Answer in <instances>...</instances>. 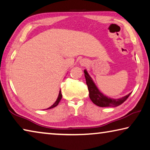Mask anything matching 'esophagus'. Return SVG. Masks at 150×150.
I'll use <instances>...</instances> for the list:
<instances>
[{
  "instance_id": "34e87169",
  "label": "esophagus",
  "mask_w": 150,
  "mask_h": 150,
  "mask_svg": "<svg viewBox=\"0 0 150 150\" xmlns=\"http://www.w3.org/2000/svg\"><path fill=\"white\" fill-rule=\"evenodd\" d=\"M80 64H82V66H86V65L87 62H86V61H84V60H81V61H80Z\"/></svg>"
}]
</instances>
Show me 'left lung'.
Returning a JSON list of instances; mask_svg holds the SVG:
<instances>
[{"instance_id": "obj_1", "label": "left lung", "mask_w": 150, "mask_h": 150, "mask_svg": "<svg viewBox=\"0 0 150 150\" xmlns=\"http://www.w3.org/2000/svg\"><path fill=\"white\" fill-rule=\"evenodd\" d=\"M86 84L89 91V97L92 102L98 106L100 107H116L121 105L127 99L131 93H129L125 96L114 99V98L106 96L98 90L92 78L90 77L86 70H84Z\"/></svg>"}]
</instances>
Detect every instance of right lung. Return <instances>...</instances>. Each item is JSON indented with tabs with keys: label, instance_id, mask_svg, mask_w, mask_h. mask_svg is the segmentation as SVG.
Listing matches in <instances>:
<instances>
[{
	"label": "right lung",
	"instance_id": "obj_1",
	"mask_svg": "<svg viewBox=\"0 0 150 150\" xmlns=\"http://www.w3.org/2000/svg\"><path fill=\"white\" fill-rule=\"evenodd\" d=\"M62 93H61V90H60V92H59V94H58V96L57 98V100H56V102L54 103V104L51 105L50 107H49L48 108H47L46 110H48V109H51V108H53L56 107V105H58V104H59V102H60V101L61 100V99H62Z\"/></svg>",
	"mask_w": 150,
	"mask_h": 150
}]
</instances>
